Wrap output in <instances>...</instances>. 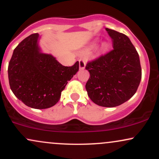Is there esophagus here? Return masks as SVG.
<instances>
[{
    "label": "esophagus",
    "mask_w": 159,
    "mask_h": 159,
    "mask_svg": "<svg viewBox=\"0 0 159 159\" xmlns=\"http://www.w3.org/2000/svg\"><path fill=\"white\" fill-rule=\"evenodd\" d=\"M86 66V62L84 60L80 59L79 60V68L80 69H84Z\"/></svg>",
    "instance_id": "34e87169"
}]
</instances>
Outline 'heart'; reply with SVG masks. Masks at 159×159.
Returning a JSON list of instances; mask_svg holds the SVG:
<instances>
[{"label": "heart", "mask_w": 159, "mask_h": 159, "mask_svg": "<svg viewBox=\"0 0 159 159\" xmlns=\"http://www.w3.org/2000/svg\"><path fill=\"white\" fill-rule=\"evenodd\" d=\"M95 46H96V43H93V44L91 45V47H92V48H93V47H95ZM110 47H111V45L108 43H104L102 45V49L104 51H107L109 48H110Z\"/></svg>", "instance_id": "b5f03b06"}]
</instances>
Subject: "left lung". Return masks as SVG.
<instances>
[{
	"instance_id": "left-lung-1",
	"label": "left lung",
	"mask_w": 159,
	"mask_h": 159,
	"mask_svg": "<svg viewBox=\"0 0 159 159\" xmlns=\"http://www.w3.org/2000/svg\"><path fill=\"white\" fill-rule=\"evenodd\" d=\"M105 30L114 49L87 63L85 69L90 76L86 90L95 104L113 107L134 96L142 73L139 55L129 38L116 30Z\"/></svg>"
}]
</instances>
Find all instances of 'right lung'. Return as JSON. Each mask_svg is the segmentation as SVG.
<instances>
[{
  "label": "right lung",
  "mask_w": 159,
  "mask_h": 159,
  "mask_svg": "<svg viewBox=\"0 0 159 159\" xmlns=\"http://www.w3.org/2000/svg\"><path fill=\"white\" fill-rule=\"evenodd\" d=\"M38 39L39 34H31L14 49L8 78L11 90L20 101L32 108L45 109L57 103L79 69V62L64 66L52 54L41 52Z\"/></svg>",
  "instance_id": "obj_1"
}]
</instances>
